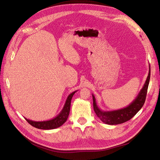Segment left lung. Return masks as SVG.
Returning <instances> with one entry per match:
<instances>
[{"mask_svg": "<svg viewBox=\"0 0 160 160\" xmlns=\"http://www.w3.org/2000/svg\"><path fill=\"white\" fill-rule=\"evenodd\" d=\"M150 79V67L148 76L142 89L138 96L127 107L122 109L113 111H103L97 105L95 96L92 94L93 101V109L97 116L105 124L118 125L128 122L132 119L138 111L141 109L145 103L147 95V91Z\"/></svg>", "mask_w": 160, "mask_h": 160, "instance_id": "1", "label": "left lung"}]
</instances>
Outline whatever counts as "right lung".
I'll list each match as a JSON object with an SVG mask.
<instances>
[{"mask_svg":"<svg viewBox=\"0 0 160 160\" xmlns=\"http://www.w3.org/2000/svg\"><path fill=\"white\" fill-rule=\"evenodd\" d=\"M76 92L77 91L72 92V93H71L68 97H67L63 108H62L61 112L58 114L55 118H52L50 120L42 121V122H35V121L28 119L25 118L27 120V122L30 125H31L32 126L41 129H53L57 128H59L62 124L66 122L67 118H68V116L70 112L71 99Z\"/></svg>","mask_w":160,"mask_h":160,"instance_id":"obj_1","label":"right lung"}]
</instances>
